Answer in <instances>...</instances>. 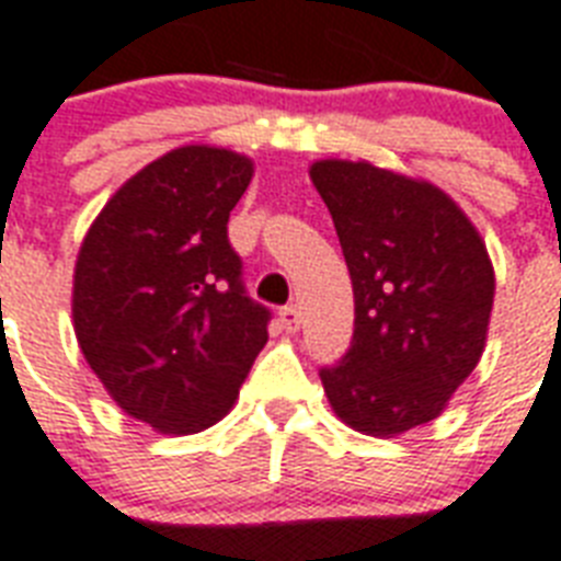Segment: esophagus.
Here are the masks:
<instances>
[{"mask_svg":"<svg viewBox=\"0 0 561 561\" xmlns=\"http://www.w3.org/2000/svg\"><path fill=\"white\" fill-rule=\"evenodd\" d=\"M279 323L285 332H297L299 323H302V314H299L297 306H285V309L279 311Z\"/></svg>","mask_w":561,"mask_h":561,"instance_id":"1","label":"esophagus"}]
</instances>
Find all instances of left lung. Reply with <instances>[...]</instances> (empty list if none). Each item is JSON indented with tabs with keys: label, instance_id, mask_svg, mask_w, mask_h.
<instances>
[{
	"label": "left lung",
	"instance_id": "obj_1",
	"mask_svg": "<svg viewBox=\"0 0 561 561\" xmlns=\"http://www.w3.org/2000/svg\"><path fill=\"white\" fill-rule=\"evenodd\" d=\"M309 176L344 250L356 329L323 367L332 412L356 433L394 438L435 421L480 365L494 264L456 199L426 179L347 158Z\"/></svg>",
	"mask_w": 561,
	"mask_h": 561
}]
</instances>
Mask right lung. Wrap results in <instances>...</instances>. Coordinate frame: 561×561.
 <instances>
[{"mask_svg": "<svg viewBox=\"0 0 561 561\" xmlns=\"http://www.w3.org/2000/svg\"><path fill=\"white\" fill-rule=\"evenodd\" d=\"M252 158L191 144L156 158L96 214L72 271V329L111 400L161 435L229 414L271 311L241 285L229 211Z\"/></svg>", "mask_w": 561, "mask_h": 561, "instance_id": "right-lung-1", "label": "right lung"}]
</instances>
